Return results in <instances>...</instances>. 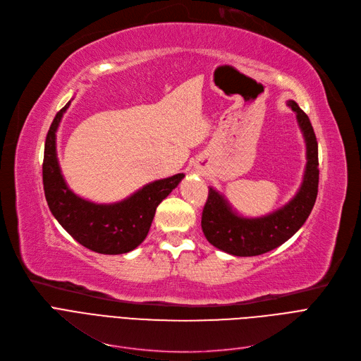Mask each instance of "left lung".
I'll use <instances>...</instances> for the list:
<instances>
[{"instance_id": "obj_1", "label": "left lung", "mask_w": 361, "mask_h": 361, "mask_svg": "<svg viewBox=\"0 0 361 361\" xmlns=\"http://www.w3.org/2000/svg\"><path fill=\"white\" fill-rule=\"evenodd\" d=\"M290 108L298 114V121L306 138L307 166L302 188L286 207L262 219H242L233 213L224 198L213 188L202 208L201 227L207 240L216 247L236 257H257L288 240L298 231L314 205L319 185L317 141L309 116L294 100Z\"/></svg>"}]
</instances>
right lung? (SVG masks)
<instances>
[{
    "label": "right lung",
    "mask_w": 361,
    "mask_h": 361,
    "mask_svg": "<svg viewBox=\"0 0 361 361\" xmlns=\"http://www.w3.org/2000/svg\"><path fill=\"white\" fill-rule=\"evenodd\" d=\"M68 106L70 102L55 115L45 141L42 178L51 213L84 247L104 255L130 252L145 239L157 205L185 175L156 180L128 200L114 205H97L78 198L63 182L55 152V133Z\"/></svg>",
    "instance_id": "obj_1"
}]
</instances>
